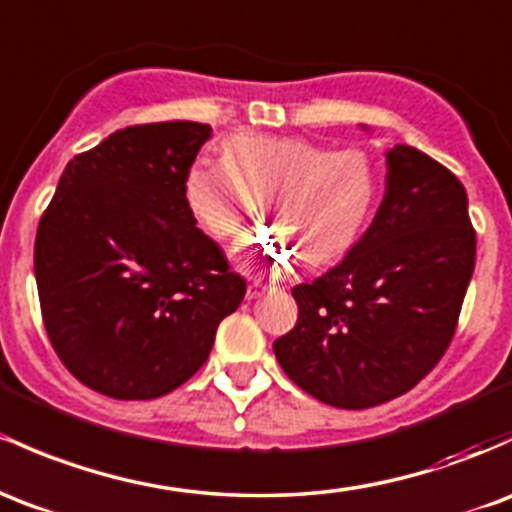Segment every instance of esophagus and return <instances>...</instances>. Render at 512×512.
Listing matches in <instances>:
<instances>
[{"mask_svg":"<svg viewBox=\"0 0 512 512\" xmlns=\"http://www.w3.org/2000/svg\"><path fill=\"white\" fill-rule=\"evenodd\" d=\"M267 289H272V286H267L262 282H250L247 284V299H260Z\"/></svg>","mask_w":512,"mask_h":512,"instance_id":"1","label":"esophagus"}]
</instances>
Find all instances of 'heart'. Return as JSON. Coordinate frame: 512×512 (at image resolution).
Returning <instances> with one entry per match:
<instances>
[{"label":"heart","mask_w":512,"mask_h":512,"mask_svg":"<svg viewBox=\"0 0 512 512\" xmlns=\"http://www.w3.org/2000/svg\"><path fill=\"white\" fill-rule=\"evenodd\" d=\"M379 192V170L359 148L330 150L306 138H230L221 165L196 162L184 174V206L211 240H230L260 204L272 228L238 250L257 272L279 274L296 252L306 265L345 255L362 233Z\"/></svg>","instance_id":"heart-1"}]
</instances>
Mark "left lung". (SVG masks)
I'll use <instances>...</instances> for the list:
<instances>
[{"instance_id":"left-lung-1","label":"left lung","mask_w":512,"mask_h":512,"mask_svg":"<svg viewBox=\"0 0 512 512\" xmlns=\"http://www.w3.org/2000/svg\"><path fill=\"white\" fill-rule=\"evenodd\" d=\"M386 194L340 265L291 289L299 320L274 340L284 374L347 411L411 391L447 352L474 274L464 184L413 145L386 155Z\"/></svg>"}]
</instances>
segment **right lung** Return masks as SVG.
Listing matches in <instances>:
<instances>
[{
    "instance_id": "right-lung-1",
    "label": "right lung",
    "mask_w": 512,
    "mask_h": 512,
    "mask_svg": "<svg viewBox=\"0 0 512 512\" xmlns=\"http://www.w3.org/2000/svg\"><path fill=\"white\" fill-rule=\"evenodd\" d=\"M211 136L194 121L138 123L67 162L33 245L41 316L87 389L150 401L209 359L218 323L245 299L184 206V174Z\"/></svg>"
}]
</instances>
